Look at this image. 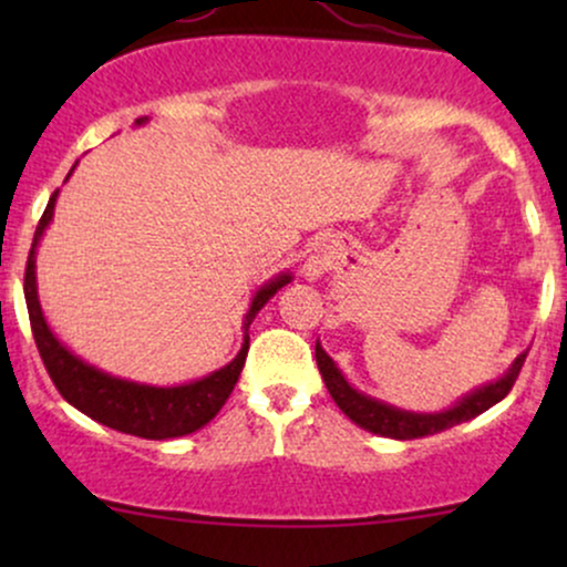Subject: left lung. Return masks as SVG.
<instances>
[{
  "label": "left lung",
  "mask_w": 567,
  "mask_h": 567,
  "mask_svg": "<svg viewBox=\"0 0 567 567\" xmlns=\"http://www.w3.org/2000/svg\"><path fill=\"white\" fill-rule=\"evenodd\" d=\"M315 357L330 396H333L336 405L341 408L357 426L368 429V432L373 434H381V437L415 440V437H429V434L445 432V429H451L455 424H464V421L485 413L487 408H493L496 402L504 400V396L512 392L514 381H517L519 370H523V362L525 357H528V351H523V354L512 362V368L506 370L498 381L474 389L472 394L461 396L453 408L442 410V413H410V410H400L394 405H386V402L373 400V396L357 392V389L349 386V381L343 379V373L336 368V362L330 360L328 351L320 347V341H317L315 347Z\"/></svg>",
  "instance_id": "obj_1"
}]
</instances>
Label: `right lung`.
<instances>
[{"label":"right lung","instance_id":"1","mask_svg":"<svg viewBox=\"0 0 567 567\" xmlns=\"http://www.w3.org/2000/svg\"><path fill=\"white\" fill-rule=\"evenodd\" d=\"M146 120H135V125H143ZM71 175V173H69ZM58 192H53L48 207H44L42 218L34 231V243H31L29 261H25V277H23V292L25 306H29V320L31 333H34L39 357H42L44 368H48L50 379H53L55 389L63 394V400L71 402L84 415L97 421V424L116 429L122 434H133V437L143 440H173L186 437V434L197 432L216 419V413L224 408L234 392V383L239 381V373L245 368L247 349H250V336L247 328L256 320L258 311L264 303L279 288L290 282V275H279L266 282L261 290L252 296L250 309L245 315V343L239 354L234 357L226 368L216 370V373L205 375V379L181 383V386H148V383H135L116 379V375L103 373L87 362L80 360L76 354L63 347L53 336L48 320L42 315L37 296V245L42 239L44 229L53 220Z\"/></svg>","mask_w":567,"mask_h":567}]
</instances>
